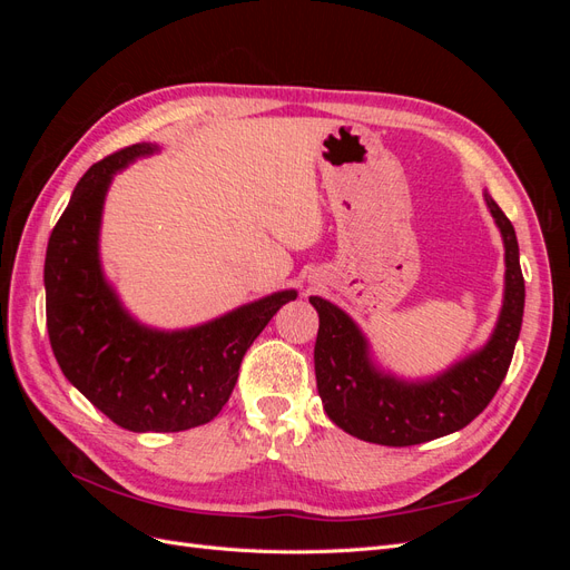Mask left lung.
Masks as SVG:
<instances>
[{
  "instance_id": "1",
  "label": "left lung",
  "mask_w": 570,
  "mask_h": 570,
  "mask_svg": "<svg viewBox=\"0 0 570 570\" xmlns=\"http://www.w3.org/2000/svg\"><path fill=\"white\" fill-rule=\"evenodd\" d=\"M485 202L504 237V304L485 347L444 373L421 383L383 373L371 361L368 342L358 325L335 304L308 297L318 312L314 350L318 394L327 419L344 433L387 446L421 444L456 433L492 402L521 333L525 283L511 220L490 195Z\"/></svg>"
}]
</instances>
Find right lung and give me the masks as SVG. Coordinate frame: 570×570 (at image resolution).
Wrapping results in <instances>:
<instances>
[{"label": "right lung", "mask_w": 570, "mask_h": 570, "mask_svg": "<svg viewBox=\"0 0 570 570\" xmlns=\"http://www.w3.org/2000/svg\"><path fill=\"white\" fill-rule=\"evenodd\" d=\"M157 149L140 142L97 161L76 185L45 258L51 352L68 383L132 433H180L216 419L252 342L297 297L275 292L174 333L137 323L120 306L99 264L101 209L116 170Z\"/></svg>", "instance_id": "right-lung-1"}]
</instances>
